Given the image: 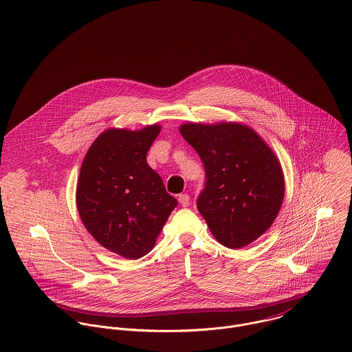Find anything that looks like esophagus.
<instances>
[{"instance_id": "34e87169", "label": "esophagus", "mask_w": 352, "mask_h": 352, "mask_svg": "<svg viewBox=\"0 0 352 352\" xmlns=\"http://www.w3.org/2000/svg\"><path fill=\"white\" fill-rule=\"evenodd\" d=\"M179 202L183 208H187L190 206V195L188 194H180L179 195Z\"/></svg>"}]
</instances>
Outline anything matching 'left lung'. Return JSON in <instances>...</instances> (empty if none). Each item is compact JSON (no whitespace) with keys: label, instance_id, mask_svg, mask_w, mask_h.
Masks as SVG:
<instances>
[{"label":"left lung","instance_id":"left-lung-1","mask_svg":"<svg viewBox=\"0 0 352 352\" xmlns=\"http://www.w3.org/2000/svg\"><path fill=\"white\" fill-rule=\"evenodd\" d=\"M180 132L205 166L197 208L214 237L240 248L266 232L284 199V176L261 136L236 122L183 124Z\"/></svg>","mask_w":352,"mask_h":352}]
</instances>
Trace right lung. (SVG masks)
I'll return each instance as SVG.
<instances>
[{
    "label": "right lung",
    "mask_w": 352,
    "mask_h": 352,
    "mask_svg": "<svg viewBox=\"0 0 352 352\" xmlns=\"http://www.w3.org/2000/svg\"><path fill=\"white\" fill-rule=\"evenodd\" d=\"M160 131V125L108 129L94 140L80 168V219L100 244L124 258L146 255L177 206L146 161Z\"/></svg>",
    "instance_id": "right-lung-1"
}]
</instances>
